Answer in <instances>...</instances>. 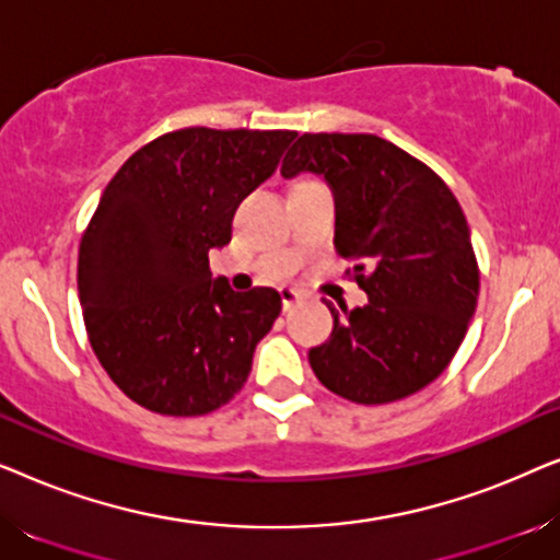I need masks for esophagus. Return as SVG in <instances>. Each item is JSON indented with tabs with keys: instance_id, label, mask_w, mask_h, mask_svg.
<instances>
[{
	"instance_id": "34e87169",
	"label": "esophagus",
	"mask_w": 560,
	"mask_h": 560,
	"mask_svg": "<svg viewBox=\"0 0 560 560\" xmlns=\"http://www.w3.org/2000/svg\"><path fill=\"white\" fill-rule=\"evenodd\" d=\"M280 298H282V308L290 311V308H293L295 303H301V298H303V295L298 293L295 288H280Z\"/></svg>"
}]
</instances>
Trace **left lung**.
Here are the masks:
<instances>
[{
    "label": "left lung",
    "instance_id": "8db88e82",
    "mask_svg": "<svg viewBox=\"0 0 560 560\" xmlns=\"http://www.w3.org/2000/svg\"><path fill=\"white\" fill-rule=\"evenodd\" d=\"M282 178L313 173L334 196V247L370 301L326 303L331 339L308 351L331 393L359 405L402 400L439 377L479 295L469 224L431 167L377 135H303Z\"/></svg>",
    "mask_w": 560,
    "mask_h": 560
}]
</instances>
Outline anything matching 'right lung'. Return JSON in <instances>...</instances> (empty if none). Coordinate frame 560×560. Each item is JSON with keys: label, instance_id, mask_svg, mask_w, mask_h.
<instances>
[{"label": "right lung", "instance_id": "1", "mask_svg": "<svg viewBox=\"0 0 560 560\" xmlns=\"http://www.w3.org/2000/svg\"><path fill=\"white\" fill-rule=\"evenodd\" d=\"M295 132L190 127L137 150L106 186L79 249L89 341L121 393L160 416H203L244 387L280 316L272 288L236 293L209 252Z\"/></svg>", "mask_w": 560, "mask_h": 560}]
</instances>
